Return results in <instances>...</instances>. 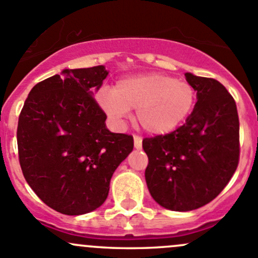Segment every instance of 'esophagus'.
Instances as JSON below:
<instances>
[{"mask_svg": "<svg viewBox=\"0 0 258 258\" xmlns=\"http://www.w3.org/2000/svg\"><path fill=\"white\" fill-rule=\"evenodd\" d=\"M134 141H135V148L137 150H141L142 148V139L140 136H134Z\"/></svg>", "mask_w": 258, "mask_h": 258, "instance_id": "1", "label": "esophagus"}]
</instances>
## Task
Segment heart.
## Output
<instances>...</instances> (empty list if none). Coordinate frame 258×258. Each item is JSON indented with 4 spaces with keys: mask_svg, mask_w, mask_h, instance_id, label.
<instances>
[{
    "mask_svg": "<svg viewBox=\"0 0 258 258\" xmlns=\"http://www.w3.org/2000/svg\"><path fill=\"white\" fill-rule=\"evenodd\" d=\"M97 101L114 122L136 110L137 124L151 135H166L189 116L196 103V90L186 81L161 74L140 75L119 81L113 91L101 90Z\"/></svg>",
    "mask_w": 258,
    "mask_h": 258,
    "instance_id": "b5f03b06",
    "label": "heart"
}]
</instances>
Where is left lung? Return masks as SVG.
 Here are the masks:
<instances>
[{
  "instance_id": "left-lung-1",
  "label": "left lung",
  "mask_w": 258,
  "mask_h": 258,
  "mask_svg": "<svg viewBox=\"0 0 258 258\" xmlns=\"http://www.w3.org/2000/svg\"><path fill=\"white\" fill-rule=\"evenodd\" d=\"M197 91L186 122L167 135L142 141L148 165V191L171 211H192L221 194L240 160L237 107L225 86L215 79L184 74Z\"/></svg>"
}]
</instances>
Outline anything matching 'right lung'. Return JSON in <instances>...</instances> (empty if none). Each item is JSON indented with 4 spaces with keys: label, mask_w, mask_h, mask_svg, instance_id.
<instances>
[{
    "label": "right lung",
    "mask_w": 258,
    "mask_h": 258,
    "mask_svg": "<svg viewBox=\"0 0 258 258\" xmlns=\"http://www.w3.org/2000/svg\"><path fill=\"white\" fill-rule=\"evenodd\" d=\"M103 66L63 70L38 82L18 117V160L35 194L57 212L77 216L106 201L114 170L134 150V137L112 134L93 92Z\"/></svg>",
    "instance_id": "obj_1"
}]
</instances>
